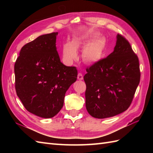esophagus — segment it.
<instances>
[{"instance_id":"34e87169","label":"esophagus","mask_w":153,"mask_h":153,"mask_svg":"<svg viewBox=\"0 0 153 153\" xmlns=\"http://www.w3.org/2000/svg\"><path fill=\"white\" fill-rule=\"evenodd\" d=\"M77 79L79 80H82L83 79V76L82 73H79L77 75Z\"/></svg>"}]
</instances>
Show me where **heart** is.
I'll return each mask as SVG.
<instances>
[{
    "mask_svg": "<svg viewBox=\"0 0 153 153\" xmlns=\"http://www.w3.org/2000/svg\"><path fill=\"white\" fill-rule=\"evenodd\" d=\"M95 33H89L84 35H74L72 41L66 42L62 46V54L64 60L71 62L77 57L76 48H85L83 51V60L86 62L94 64L102 58L106 48V41L99 37Z\"/></svg>",
    "mask_w": 153,
    "mask_h": 153,
    "instance_id": "b5f03b06",
    "label": "heart"
}]
</instances>
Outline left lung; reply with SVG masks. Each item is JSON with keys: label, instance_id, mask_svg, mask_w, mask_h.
Wrapping results in <instances>:
<instances>
[{"label": "left lung", "instance_id": "1", "mask_svg": "<svg viewBox=\"0 0 153 153\" xmlns=\"http://www.w3.org/2000/svg\"><path fill=\"white\" fill-rule=\"evenodd\" d=\"M85 106L96 118L112 117L131 105L140 82L139 58L129 41L117 35L113 53L86 68Z\"/></svg>", "mask_w": 153, "mask_h": 153}]
</instances>
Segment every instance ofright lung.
<instances>
[{"label":"right lung","instance_id":"add662e5","mask_svg":"<svg viewBox=\"0 0 153 153\" xmlns=\"http://www.w3.org/2000/svg\"><path fill=\"white\" fill-rule=\"evenodd\" d=\"M58 32L43 35L21 48L14 64L15 88L27 111L53 118L64 105L65 94L76 82L77 70L60 62Z\"/></svg>","mask_w":153,"mask_h":153}]
</instances>
